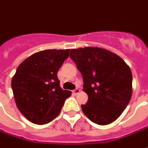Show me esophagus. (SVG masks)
Wrapping results in <instances>:
<instances>
[{
	"label": "esophagus",
	"instance_id": "esophagus-1",
	"mask_svg": "<svg viewBox=\"0 0 148 148\" xmlns=\"http://www.w3.org/2000/svg\"><path fill=\"white\" fill-rule=\"evenodd\" d=\"M73 93H74V94H75V95H76V94H78V93H80V90H79L78 88H76V89L73 91Z\"/></svg>",
	"mask_w": 148,
	"mask_h": 148
}]
</instances>
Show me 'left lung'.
I'll return each mask as SVG.
<instances>
[{
    "label": "left lung",
    "instance_id": "8db88e82",
    "mask_svg": "<svg viewBox=\"0 0 148 148\" xmlns=\"http://www.w3.org/2000/svg\"><path fill=\"white\" fill-rule=\"evenodd\" d=\"M70 57L83 77L88 101L84 114L99 125L112 123L124 112L132 93V74L125 62L99 47L72 49Z\"/></svg>",
    "mask_w": 148,
    "mask_h": 148
}]
</instances>
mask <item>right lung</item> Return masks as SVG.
<instances>
[{
    "label": "right lung",
    "instance_id": "obj_1",
    "mask_svg": "<svg viewBox=\"0 0 148 148\" xmlns=\"http://www.w3.org/2000/svg\"><path fill=\"white\" fill-rule=\"evenodd\" d=\"M70 49L45 50L35 53L19 65L12 79L18 109L36 124L57 117L71 92L60 87L57 74L69 57Z\"/></svg>",
    "mask_w": 148,
    "mask_h": 148
}]
</instances>
